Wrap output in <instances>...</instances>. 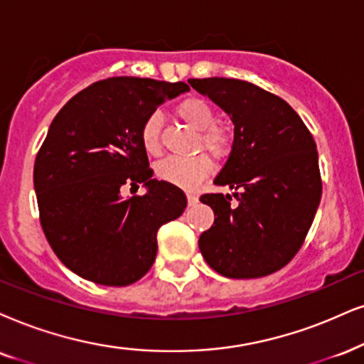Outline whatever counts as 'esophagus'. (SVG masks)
Segmentation results:
<instances>
[{
    "instance_id": "34e87169",
    "label": "esophagus",
    "mask_w": 364,
    "mask_h": 364,
    "mask_svg": "<svg viewBox=\"0 0 364 364\" xmlns=\"http://www.w3.org/2000/svg\"><path fill=\"white\" fill-rule=\"evenodd\" d=\"M186 198H188V205H190V206H193V205H196V203H198V196H196V195H193V193H188Z\"/></svg>"
}]
</instances>
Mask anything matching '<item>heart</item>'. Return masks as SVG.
Returning <instances> with one entry per match:
<instances>
[{"mask_svg":"<svg viewBox=\"0 0 364 364\" xmlns=\"http://www.w3.org/2000/svg\"><path fill=\"white\" fill-rule=\"evenodd\" d=\"M176 114L191 129L198 131L196 149H206L215 159L227 158L233 146V132L225 124L213 122L215 110L208 100L196 97L183 99L178 104ZM163 121L158 112L149 114L141 126V144L151 156H159L163 151ZM213 163L206 153H198L188 158H168L156 168V176L161 181L178 188L191 190L200 185L211 173Z\"/></svg>","mask_w":364,"mask_h":364,"instance_id":"b5f03b06","label":"heart"}]
</instances>
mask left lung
Instances as JSON below:
<instances>
[{
	"label": "left lung",
	"mask_w": 364,
	"mask_h": 364,
	"mask_svg": "<svg viewBox=\"0 0 364 364\" xmlns=\"http://www.w3.org/2000/svg\"><path fill=\"white\" fill-rule=\"evenodd\" d=\"M188 82L235 124L232 153L215 178L235 193L201 195L215 211L198 240L201 255L230 279L277 272L302 247L321 201L314 137L291 105L259 85L225 77Z\"/></svg>",
	"instance_id": "left-lung-1"
}]
</instances>
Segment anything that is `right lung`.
Here are the masks:
<instances>
[{"instance_id": "right-lung-1", "label": "right lung", "mask_w": 364, "mask_h": 364, "mask_svg": "<svg viewBox=\"0 0 364 364\" xmlns=\"http://www.w3.org/2000/svg\"><path fill=\"white\" fill-rule=\"evenodd\" d=\"M185 82L112 77L80 90L60 109L36 154L40 223L55 255L82 279L124 287L151 269L158 230L186 208L178 186L153 179L141 126ZM126 184L149 186L122 198Z\"/></svg>"}]
</instances>
